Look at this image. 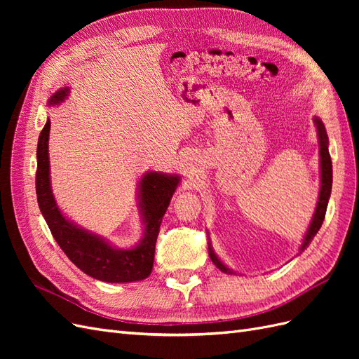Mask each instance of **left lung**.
<instances>
[{"label": "left lung", "mask_w": 359, "mask_h": 359, "mask_svg": "<svg viewBox=\"0 0 359 359\" xmlns=\"http://www.w3.org/2000/svg\"><path fill=\"white\" fill-rule=\"evenodd\" d=\"M313 123H314V126H316L318 140H319L320 190H319V199H318V203H316V210H314V214L311 217V222L309 224V229H307L306 235H304V238H302V244L299 247L298 256L310 245L314 235L319 232L320 226L323 223V219H325V212H327V206H328V201H330V196H331V189H332V163H331L330 151H328L330 140H328L327 130H325V126H323L320 118L314 116L313 118ZM208 253H210V257L212 260V264L217 268H219L220 271H223V273H226V274H236L233 269H231L224 262H222V259L215 255L214 248L211 245V241L208 243Z\"/></svg>", "instance_id": "8db88e82"}]
</instances>
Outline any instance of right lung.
I'll return each mask as SVG.
<instances>
[{
	"instance_id": "obj_1",
	"label": "right lung",
	"mask_w": 359,
	"mask_h": 359,
	"mask_svg": "<svg viewBox=\"0 0 359 359\" xmlns=\"http://www.w3.org/2000/svg\"><path fill=\"white\" fill-rule=\"evenodd\" d=\"M70 94L69 86L50 95L48 106H58ZM50 121L43 127L37 144L36 194L41 215L64 253L90 277L106 283H132L147 278L154 264L160 224L175 193L181 177L177 173L149 170L137 182V210L142 222V236L130 248L112 245L106 238L83 229L58 208L50 186L49 163Z\"/></svg>"
}]
</instances>
